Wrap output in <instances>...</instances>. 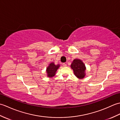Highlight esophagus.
Returning <instances> with one entry per match:
<instances>
[{
  "label": "esophagus",
  "mask_w": 120,
  "mask_h": 120,
  "mask_svg": "<svg viewBox=\"0 0 120 120\" xmlns=\"http://www.w3.org/2000/svg\"><path fill=\"white\" fill-rule=\"evenodd\" d=\"M62 65H63V67H67V64H66V63H63L62 64Z\"/></svg>",
  "instance_id": "obj_1"
}]
</instances>
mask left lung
I'll list each match as a JSON object with an SVG mask.
<instances>
[{
	"instance_id": "1",
	"label": "left lung",
	"mask_w": 120,
	"mask_h": 120,
	"mask_svg": "<svg viewBox=\"0 0 120 120\" xmlns=\"http://www.w3.org/2000/svg\"><path fill=\"white\" fill-rule=\"evenodd\" d=\"M71 67L76 77L79 79L84 78L85 76L86 67L82 61L79 59L74 60Z\"/></svg>"
}]
</instances>
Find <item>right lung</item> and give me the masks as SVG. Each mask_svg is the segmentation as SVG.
Returning a JSON list of instances; mask_svg holds the SVG:
<instances>
[{
	"label": "right lung",
	"instance_id": "obj_1",
	"mask_svg": "<svg viewBox=\"0 0 120 120\" xmlns=\"http://www.w3.org/2000/svg\"><path fill=\"white\" fill-rule=\"evenodd\" d=\"M59 68V65H55L54 63H51L47 68L46 72L47 73V76L48 77H52L54 76L56 71L58 68Z\"/></svg>",
	"mask_w": 120,
	"mask_h": 120
}]
</instances>
